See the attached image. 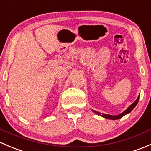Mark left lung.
<instances>
[{"instance_id": "left-lung-1", "label": "left lung", "mask_w": 151, "mask_h": 151, "mask_svg": "<svg viewBox=\"0 0 151 151\" xmlns=\"http://www.w3.org/2000/svg\"><path fill=\"white\" fill-rule=\"evenodd\" d=\"M139 96L137 97V100L134 101V102L133 103V104H131L130 106H129V107H128L127 109H126V110L124 111V112H123L122 113L119 114V115H107V114H104V113H101H101H100V112H96V111H95V110H93V109H92V111H93V112H95L96 114H97V115H101V117H103V118H106V119L118 120V119H119V118H122V117L124 116V115H126V114H128V113H129V112H132V109H133L134 108L135 106H136V105L137 104L138 101H139Z\"/></svg>"}]
</instances>
